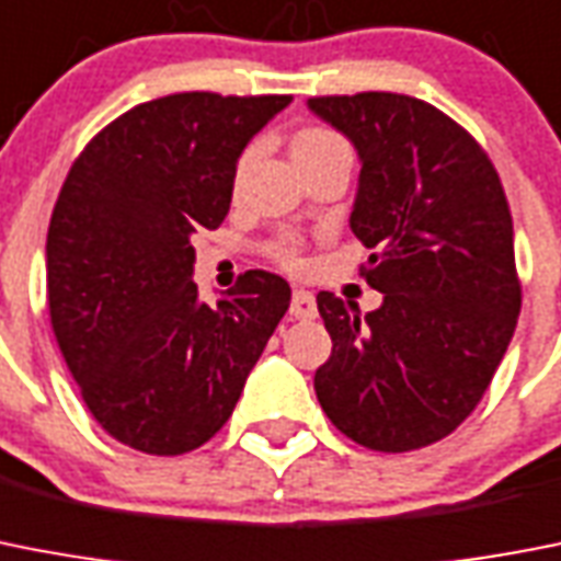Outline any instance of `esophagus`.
Wrapping results in <instances>:
<instances>
[{"instance_id":"34e87169","label":"esophagus","mask_w":561,"mask_h":561,"mask_svg":"<svg viewBox=\"0 0 561 561\" xmlns=\"http://www.w3.org/2000/svg\"><path fill=\"white\" fill-rule=\"evenodd\" d=\"M290 317H296V319L317 317V296L310 294V290L296 288L294 296H290Z\"/></svg>"}]
</instances>
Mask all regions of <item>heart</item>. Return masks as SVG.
<instances>
[{
    "label": "heart",
    "mask_w": 561,
    "mask_h": 561,
    "mask_svg": "<svg viewBox=\"0 0 561 561\" xmlns=\"http://www.w3.org/2000/svg\"><path fill=\"white\" fill-rule=\"evenodd\" d=\"M339 145H345L339 139L333 130L328 128H302L299 134L294 136V159L308 157V153H319V150H331L339 148ZM267 256L273 262H279L282 267H288V271H299L305 265V242L296 233H279V237H273L267 242Z\"/></svg>",
    "instance_id": "heart-1"
}]
</instances>
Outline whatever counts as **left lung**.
Returning a JSON list of instances; mask_svg holds the SVG:
<instances>
[{
  "instance_id": "left-lung-1",
  "label": "left lung",
  "mask_w": 561,
  "mask_h": 561,
  "mask_svg": "<svg viewBox=\"0 0 561 561\" xmlns=\"http://www.w3.org/2000/svg\"><path fill=\"white\" fill-rule=\"evenodd\" d=\"M308 107L359 150L351 230L374 251L362 276L382 294L365 317L317 296L333 342L317 399L362 448H425L473 413L516 331L505 191L482 145L422 99L368 91Z\"/></svg>"
}]
</instances>
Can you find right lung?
Listing matches in <instances>:
<instances>
[{"label": "right lung", "mask_w": 561, "mask_h": 561, "mask_svg": "<svg viewBox=\"0 0 561 561\" xmlns=\"http://www.w3.org/2000/svg\"><path fill=\"white\" fill-rule=\"evenodd\" d=\"M294 96L171 93L130 107L70 164L48 228V310L88 411L150 456L225 425L290 305L248 271L199 302L191 237L228 216L237 159Z\"/></svg>", "instance_id": "1"}]
</instances>
